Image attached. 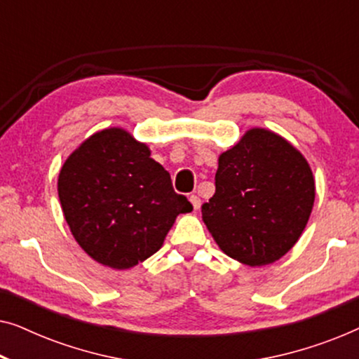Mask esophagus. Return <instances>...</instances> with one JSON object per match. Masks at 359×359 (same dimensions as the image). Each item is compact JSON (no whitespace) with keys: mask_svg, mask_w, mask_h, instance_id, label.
Returning a JSON list of instances; mask_svg holds the SVG:
<instances>
[{"mask_svg":"<svg viewBox=\"0 0 359 359\" xmlns=\"http://www.w3.org/2000/svg\"><path fill=\"white\" fill-rule=\"evenodd\" d=\"M189 201H191V204H193L194 210H198L201 208V199H199L198 194H191L189 196Z\"/></svg>","mask_w":359,"mask_h":359,"instance_id":"obj_1","label":"esophagus"}]
</instances>
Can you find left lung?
<instances>
[{
	"instance_id": "1",
	"label": "left lung",
	"mask_w": 359,
	"mask_h": 359,
	"mask_svg": "<svg viewBox=\"0 0 359 359\" xmlns=\"http://www.w3.org/2000/svg\"><path fill=\"white\" fill-rule=\"evenodd\" d=\"M316 199L301 151L264 129H252L219 156L215 194L203 220L230 258L263 266L284 257L306 229Z\"/></svg>"
}]
</instances>
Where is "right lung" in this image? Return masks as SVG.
Instances as JSON below:
<instances>
[{
    "label": "right lung",
    "instance_id": "add662e5",
    "mask_svg": "<svg viewBox=\"0 0 359 359\" xmlns=\"http://www.w3.org/2000/svg\"><path fill=\"white\" fill-rule=\"evenodd\" d=\"M58 198L80 247L114 269L158 252L176 215L193 210L149 147L117 127L91 135L68 156Z\"/></svg>",
    "mask_w": 359,
    "mask_h": 359
}]
</instances>
